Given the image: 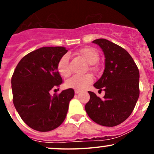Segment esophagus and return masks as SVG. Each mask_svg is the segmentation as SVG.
Wrapping results in <instances>:
<instances>
[{
    "label": "esophagus",
    "mask_w": 154,
    "mask_h": 154,
    "mask_svg": "<svg viewBox=\"0 0 154 154\" xmlns=\"http://www.w3.org/2000/svg\"><path fill=\"white\" fill-rule=\"evenodd\" d=\"M75 93L76 94H77V93H79V91H78V90H75Z\"/></svg>",
    "instance_id": "obj_1"
}]
</instances>
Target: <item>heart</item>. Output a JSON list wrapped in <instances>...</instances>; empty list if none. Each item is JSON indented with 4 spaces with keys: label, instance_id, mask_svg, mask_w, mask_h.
<instances>
[{
    "label": "heart",
    "instance_id": "heart-1",
    "mask_svg": "<svg viewBox=\"0 0 154 154\" xmlns=\"http://www.w3.org/2000/svg\"><path fill=\"white\" fill-rule=\"evenodd\" d=\"M78 54L82 55L88 63L93 64L98 61V54L94 48L91 47L83 48L78 51ZM57 71L62 77H67L71 74L69 68V57L68 54H64L60 58L56 65ZM93 82V77L91 75L87 74L84 75H76L72 76L70 79L66 82V85L69 88L73 89L85 90Z\"/></svg>",
    "mask_w": 154,
    "mask_h": 154
}]
</instances>
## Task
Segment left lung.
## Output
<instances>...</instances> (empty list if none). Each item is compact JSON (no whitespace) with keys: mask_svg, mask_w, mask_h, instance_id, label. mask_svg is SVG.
Here are the masks:
<instances>
[{"mask_svg":"<svg viewBox=\"0 0 154 154\" xmlns=\"http://www.w3.org/2000/svg\"><path fill=\"white\" fill-rule=\"evenodd\" d=\"M93 43L99 45L106 58L103 75L94 84L105 95L101 99L88 91L91 98L85 109L95 123L114 127L128 119L135 106L140 94L139 70L123 48L103 38Z\"/></svg>","mask_w":154,"mask_h":154,"instance_id":"left-lung-1","label":"left lung"}]
</instances>
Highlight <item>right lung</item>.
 I'll use <instances>...</instances> for the list:
<instances>
[{
  "label": "right lung",
  "instance_id": "add662e5",
  "mask_svg": "<svg viewBox=\"0 0 154 154\" xmlns=\"http://www.w3.org/2000/svg\"><path fill=\"white\" fill-rule=\"evenodd\" d=\"M67 51L61 46L32 51L20 60L12 75L14 105L23 121L37 131L48 132L60 126L75 95L72 88L50 94L63 82L56 65Z\"/></svg>",
  "mask_w": 154,
  "mask_h": 154
}]
</instances>
